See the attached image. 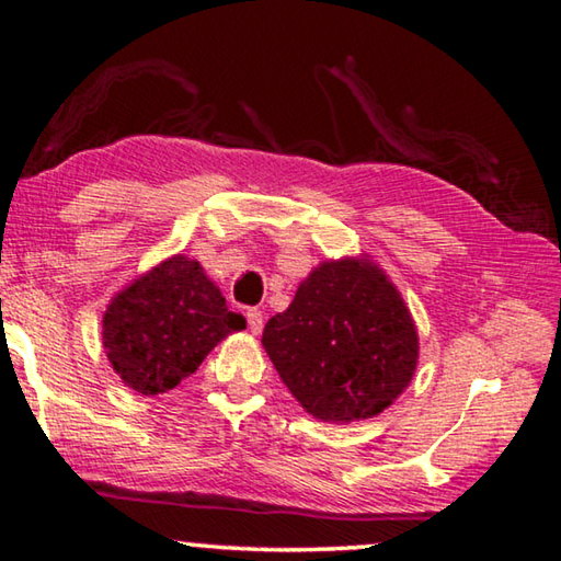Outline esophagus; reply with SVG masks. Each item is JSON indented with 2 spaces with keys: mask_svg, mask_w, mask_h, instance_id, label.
<instances>
[{
  "mask_svg": "<svg viewBox=\"0 0 561 561\" xmlns=\"http://www.w3.org/2000/svg\"><path fill=\"white\" fill-rule=\"evenodd\" d=\"M247 327H250L252 334H260L262 327H264V319H262V311L257 309H247Z\"/></svg>",
  "mask_w": 561,
  "mask_h": 561,
  "instance_id": "34e87169",
  "label": "esophagus"
}]
</instances>
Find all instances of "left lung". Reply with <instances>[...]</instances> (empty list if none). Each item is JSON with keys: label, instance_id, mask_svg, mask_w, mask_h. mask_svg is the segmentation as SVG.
Here are the masks:
<instances>
[{"label": "left lung", "instance_id": "1", "mask_svg": "<svg viewBox=\"0 0 561 561\" xmlns=\"http://www.w3.org/2000/svg\"><path fill=\"white\" fill-rule=\"evenodd\" d=\"M262 344L301 408L319 421L374 417L411 383L417 334L411 311L371 262H324L299 284Z\"/></svg>", "mask_w": 561, "mask_h": 561}]
</instances>
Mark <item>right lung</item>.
<instances>
[{
	"mask_svg": "<svg viewBox=\"0 0 561 561\" xmlns=\"http://www.w3.org/2000/svg\"><path fill=\"white\" fill-rule=\"evenodd\" d=\"M247 327L195 260L170 257L103 314V348L123 383L144 396L175 388L220 341Z\"/></svg>",
	"mask_w": 561,
	"mask_h": 561,
	"instance_id": "right-lung-1",
	"label": "right lung"
}]
</instances>
